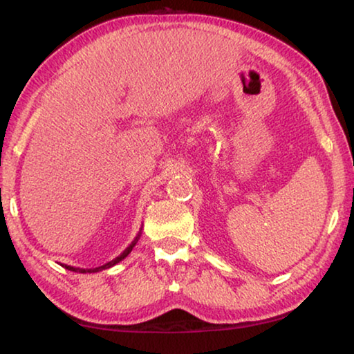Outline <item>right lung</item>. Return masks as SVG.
Returning a JSON list of instances; mask_svg holds the SVG:
<instances>
[{"label": "right lung", "instance_id": "obj_1", "mask_svg": "<svg viewBox=\"0 0 354 354\" xmlns=\"http://www.w3.org/2000/svg\"><path fill=\"white\" fill-rule=\"evenodd\" d=\"M137 240H138V236H137V239H135V240L132 241V245H130L129 248L125 250L122 254L118 256V258L113 259V261H109V263H106L104 266H100V268H95V269H79V268H72V266H64V268H66V269H69V270H74V272H82V274H85V272H98V270H103V269L113 268L114 264H118L119 261H122V259L125 258V256H127V254L130 253V251H132V248H133V246H135V243H137Z\"/></svg>", "mask_w": 354, "mask_h": 354}]
</instances>
